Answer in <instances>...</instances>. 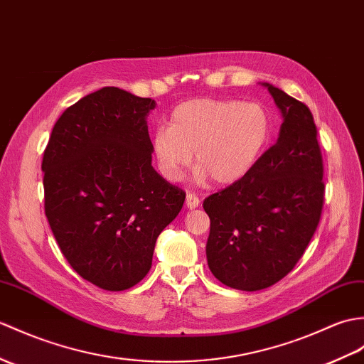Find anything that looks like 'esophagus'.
Returning a JSON list of instances; mask_svg holds the SVG:
<instances>
[{
	"label": "esophagus",
	"instance_id": "esophagus-1",
	"mask_svg": "<svg viewBox=\"0 0 364 364\" xmlns=\"http://www.w3.org/2000/svg\"><path fill=\"white\" fill-rule=\"evenodd\" d=\"M198 205H200L198 197L193 196V193H188V196H186V208L196 209V208H198Z\"/></svg>",
	"mask_w": 364,
	"mask_h": 364
}]
</instances>
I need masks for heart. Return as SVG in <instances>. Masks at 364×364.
Returning <instances> with one entry per match:
<instances>
[{"label":"heart","instance_id":"1","mask_svg":"<svg viewBox=\"0 0 364 364\" xmlns=\"http://www.w3.org/2000/svg\"><path fill=\"white\" fill-rule=\"evenodd\" d=\"M272 134V114L262 104L198 97L173 108L171 125L154 132L151 151L168 181L181 178L196 151L198 181L213 176L218 184H231L255 168Z\"/></svg>","mask_w":364,"mask_h":364}]
</instances>
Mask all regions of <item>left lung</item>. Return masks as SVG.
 <instances>
[{"instance_id":"left-lung-1","label":"left lung","mask_w":364,"mask_h":364,"mask_svg":"<svg viewBox=\"0 0 364 364\" xmlns=\"http://www.w3.org/2000/svg\"><path fill=\"white\" fill-rule=\"evenodd\" d=\"M282 113L274 146L255 168L205 201L208 265L222 284L256 291L289 274L314 237L324 203L323 155L314 116L269 83Z\"/></svg>"}]
</instances>
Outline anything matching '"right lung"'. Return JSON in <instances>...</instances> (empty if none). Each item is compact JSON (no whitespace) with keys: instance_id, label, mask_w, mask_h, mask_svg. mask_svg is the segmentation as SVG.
<instances>
[{"instance_id":"add662e5","label":"right lung","mask_w":364,"mask_h":364,"mask_svg":"<svg viewBox=\"0 0 364 364\" xmlns=\"http://www.w3.org/2000/svg\"><path fill=\"white\" fill-rule=\"evenodd\" d=\"M155 107L116 87L91 92L58 117L41 163L58 247L75 273L108 291L146 277L158 235L186 198L151 167Z\"/></svg>"}]
</instances>
